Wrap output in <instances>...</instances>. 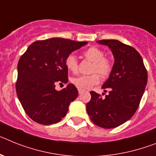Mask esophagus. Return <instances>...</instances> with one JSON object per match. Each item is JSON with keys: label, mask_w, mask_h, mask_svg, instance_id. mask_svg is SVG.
Returning a JSON list of instances; mask_svg holds the SVG:
<instances>
[{"label": "esophagus", "mask_w": 156, "mask_h": 156, "mask_svg": "<svg viewBox=\"0 0 156 156\" xmlns=\"http://www.w3.org/2000/svg\"><path fill=\"white\" fill-rule=\"evenodd\" d=\"M82 92H83V90H82V89H78V93H79V94H81V93H82Z\"/></svg>", "instance_id": "1"}]
</instances>
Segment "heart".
<instances>
[{"mask_svg":"<svg viewBox=\"0 0 156 156\" xmlns=\"http://www.w3.org/2000/svg\"><path fill=\"white\" fill-rule=\"evenodd\" d=\"M85 58L93 62L91 73H98L105 78L110 75L113 68V63L109 58L104 56V52L98 47H90L83 52ZM65 66L69 71L76 73L78 70V60L74 54H70L65 59ZM100 76L97 74L81 75L71 79V82L78 89L86 90L96 86L100 82Z\"/></svg>","mask_w":156,"mask_h":156,"instance_id":"1","label":"heart"}]
</instances>
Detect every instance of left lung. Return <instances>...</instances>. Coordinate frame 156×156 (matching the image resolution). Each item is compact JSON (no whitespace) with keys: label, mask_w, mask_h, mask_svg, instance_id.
<instances>
[{"label":"left lung","mask_w":156,"mask_h":156,"mask_svg":"<svg viewBox=\"0 0 156 156\" xmlns=\"http://www.w3.org/2000/svg\"><path fill=\"white\" fill-rule=\"evenodd\" d=\"M97 42L110 48L115 63L102 86V89L109 90V94L102 98L96 92H90L91 100L86 104V110L95 125L115 128L130 119L139 107L147 85V70L134 48L114 39Z\"/></svg>","instance_id":"left-lung-1"}]
</instances>
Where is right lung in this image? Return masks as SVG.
Instances as JSON below:
<instances>
[{"label":"right lung","instance_id":"add662e5","mask_svg":"<svg viewBox=\"0 0 156 156\" xmlns=\"http://www.w3.org/2000/svg\"><path fill=\"white\" fill-rule=\"evenodd\" d=\"M88 42L52 37L36 41L19 60L16 93L22 106L33 121L51 125L67 115L69 105L78 97V89L70 83L57 91L58 83H67L65 59Z\"/></svg>","mask_w":156,"mask_h":156}]
</instances>
